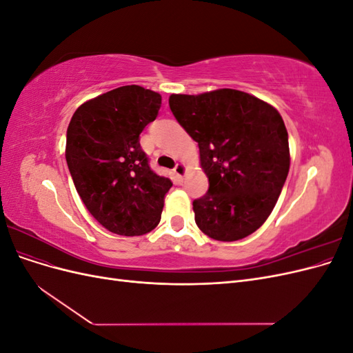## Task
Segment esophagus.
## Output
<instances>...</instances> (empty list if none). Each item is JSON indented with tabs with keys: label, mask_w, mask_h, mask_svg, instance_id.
I'll use <instances>...</instances> for the list:
<instances>
[{
	"label": "esophagus",
	"mask_w": 353,
	"mask_h": 353,
	"mask_svg": "<svg viewBox=\"0 0 353 353\" xmlns=\"http://www.w3.org/2000/svg\"><path fill=\"white\" fill-rule=\"evenodd\" d=\"M174 174L178 178H184V175H185V165L184 163H176V166L174 168Z\"/></svg>",
	"instance_id": "esophagus-1"
}]
</instances>
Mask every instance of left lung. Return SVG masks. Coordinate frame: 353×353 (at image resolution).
Wrapping results in <instances>:
<instances>
[{"mask_svg":"<svg viewBox=\"0 0 353 353\" xmlns=\"http://www.w3.org/2000/svg\"><path fill=\"white\" fill-rule=\"evenodd\" d=\"M169 108L199 143L208 193L193 201L197 227L213 240L237 241L268 219L290 169L281 114L239 90L172 94Z\"/></svg>","mask_w":353,"mask_h":353,"instance_id":"left-lung-1","label":"left lung"}]
</instances>
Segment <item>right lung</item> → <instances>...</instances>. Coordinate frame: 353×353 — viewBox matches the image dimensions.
I'll return each mask as SVG.
<instances>
[{"instance_id": "add662e5", "label": "right lung", "mask_w": 353, "mask_h": 353, "mask_svg": "<svg viewBox=\"0 0 353 353\" xmlns=\"http://www.w3.org/2000/svg\"><path fill=\"white\" fill-rule=\"evenodd\" d=\"M162 97L125 85L85 101L66 134V162L85 208L110 232L143 236L157 227L172 181L157 175L140 134L156 119Z\"/></svg>"}]
</instances>
